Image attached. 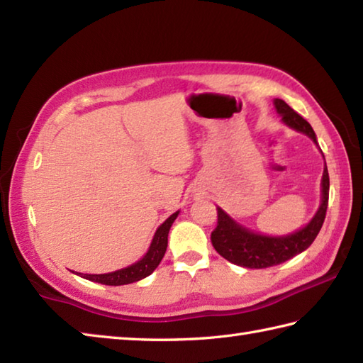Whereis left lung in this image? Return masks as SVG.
Listing matches in <instances>:
<instances>
[{"mask_svg": "<svg viewBox=\"0 0 363 363\" xmlns=\"http://www.w3.org/2000/svg\"><path fill=\"white\" fill-rule=\"evenodd\" d=\"M274 105L277 113L281 116L283 123L289 125L291 129L308 135L318 145L313 129L299 113H296L281 99H275ZM321 187V206H319L315 217L303 228L291 233L288 236H264V234L253 233L247 230L245 226L234 222L222 208H217V226L211 234L212 245H214L220 257L242 267L264 269L281 264V262L307 250L313 244L319 230H321L329 204L328 167L324 168Z\"/></svg>", "mask_w": 363, "mask_h": 363, "instance_id": "obj_1", "label": "left lung"}]
</instances>
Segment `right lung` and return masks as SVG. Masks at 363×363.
Listing matches in <instances>:
<instances>
[{"mask_svg": "<svg viewBox=\"0 0 363 363\" xmlns=\"http://www.w3.org/2000/svg\"><path fill=\"white\" fill-rule=\"evenodd\" d=\"M179 211L174 212L173 216H169L165 222H163L157 231H155L151 247H149L147 253L140 261L135 262V264L119 269V271L110 272V274H80V272H74L77 275L83 277V279L96 281V283H102V285H108V286H121V285H129V283L138 281L145 277L151 275L155 267L160 264V261L163 258V255L167 252V245H168V233L169 228H172L173 222L176 220Z\"/></svg>", "mask_w": 363, "mask_h": 363, "instance_id": "obj_1", "label": "right lung"}]
</instances>
